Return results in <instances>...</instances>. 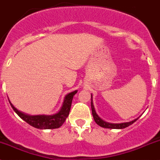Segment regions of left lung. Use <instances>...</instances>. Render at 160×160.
<instances>
[{
  "mask_svg": "<svg viewBox=\"0 0 160 160\" xmlns=\"http://www.w3.org/2000/svg\"><path fill=\"white\" fill-rule=\"evenodd\" d=\"M91 97H92V102H91V107H92V115H93L94 120L96 122L97 125H98L99 126L102 128H107V129H125V128L128 127L130 125H132V123L136 122L139 118L134 119L132 122H124V123H120V124H114V123H109V122H105L102 119H101L100 118L98 117V114H96L95 112V107H94L93 102H92V95H91Z\"/></svg>",
  "mask_w": 160,
  "mask_h": 160,
  "instance_id": "8db88e82",
  "label": "left lung"
}]
</instances>
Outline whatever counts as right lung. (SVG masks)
I'll return each mask as SVG.
<instances>
[{
  "instance_id": "1",
  "label": "right lung",
  "mask_w": 160,
  "mask_h": 160,
  "mask_svg": "<svg viewBox=\"0 0 160 160\" xmlns=\"http://www.w3.org/2000/svg\"><path fill=\"white\" fill-rule=\"evenodd\" d=\"M77 92V91L71 92L68 94L65 97L63 105L59 112L53 115H28L22 112L19 111L9 101L10 105L12 107L14 111L21 118L23 121L31 125L33 127L40 129H58L63 125L64 122L66 120L67 117L69 114L70 108H71L72 101L74 95Z\"/></svg>"
}]
</instances>
